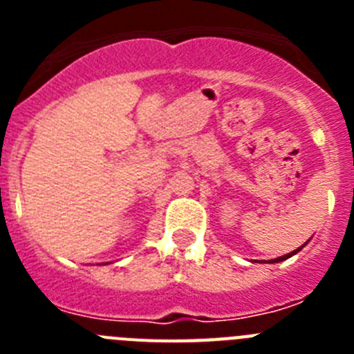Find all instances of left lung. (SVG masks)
Returning <instances> with one entry per match:
<instances>
[{
  "mask_svg": "<svg viewBox=\"0 0 354 354\" xmlns=\"http://www.w3.org/2000/svg\"><path fill=\"white\" fill-rule=\"evenodd\" d=\"M303 248V246H301ZM301 248H298V250H294V252H290V253H287V255H283V257H278V259H273V261L271 262H282V261H286V259H289V257H292V255H296V253L299 252V250Z\"/></svg>",
  "mask_w": 354,
  "mask_h": 354,
  "instance_id": "1",
  "label": "left lung"
}]
</instances>
